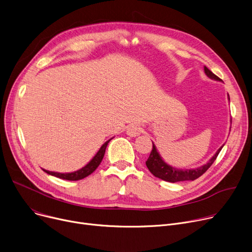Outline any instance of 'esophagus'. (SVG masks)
<instances>
[{"label":"esophagus","instance_id":"esophagus-1","mask_svg":"<svg viewBox=\"0 0 252 252\" xmlns=\"http://www.w3.org/2000/svg\"><path fill=\"white\" fill-rule=\"evenodd\" d=\"M127 134L129 135V136H131V137H136V136H138V135H140V133H141V128L138 126V125H136V124H132V125H129L128 127H127Z\"/></svg>","mask_w":252,"mask_h":252}]
</instances>
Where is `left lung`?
I'll return each instance as SVG.
<instances>
[{
    "label": "left lung",
    "instance_id": "obj_1",
    "mask_svg": "<svg viewBox=\"0 0 252 252\" xmlns=\"http://www.w3.org/2000/svg\"><path fill=\"white\" fill-rule=\"evenodd\" d=\"M205 75L208 76L209 78L213 79V80H217V81H220V79L216 76L215 74L208 68V67H203ZM228 99L230 100L229 94H228ZM232 121V120H231ZM224 144L221 145L220 149L216 152V154L211 158V159L208 160L206 164L195 168V169H177L175 167L170 166L169 164L162 159V158L160 157L159 153L157 150V146L155 145V143L153 142V151L147 158V160L145 161L146 167L151 171V173L158 177V178L167 181V182H172V183H176V182H180V181H188L191 180L193 181L195 179H197L198 177H200L206 170H208L212 165L213 162L215 161V159L217 158L218 155L220 154V150L223 149Z\"/></svg>",
    "mask_w": 252,
    "mask_h": 252
}]
</instances>
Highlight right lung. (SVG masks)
<instances>
[{
  "label": "right lung",
  "mask_w": 252,
  "mask_h": 252,
  "mask_svg": "<svg viewBox=\"0 0 252 252\" xmlns=\"http://www.w3.org/2000/svg\"><path fill=\"white\" fill-rule=\"evenodd\" d=\"M111 139H113V138H111ZM111 139L107 140L105 143H103L100 146V149L98 150V152L95 154V156L91 159V161L88 162V164H86L83 168H81L77 171L70 172V173H58V172H52V171H48V170H44V169H42V170L49 175L58 177V178H61V179H64V180H69V181L81 180V179L85 178V177H87L88 175H91L93 172H94L95 169L99 166L100 161L102 160L103 156H105L107 145L111 141Z\"/></svg>",
  "instance_id": "obj_1"
}]
</instances>
